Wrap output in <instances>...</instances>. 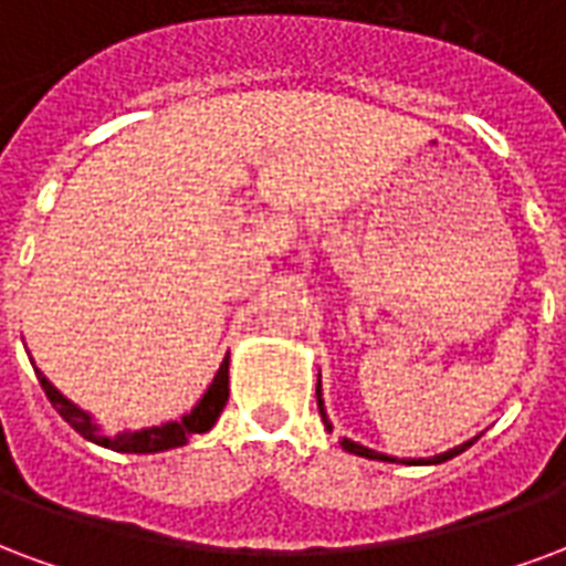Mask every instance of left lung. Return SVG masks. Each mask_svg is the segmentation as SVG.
I'll use <instances>...</instances> for the list:
<instances>
[{
  "label": "left lung",
  "instance_id": "8db88e82",
  "mask_svg": "<svg viewBox=\"0 0 566 566\" xmlns=\"http://www.w3.org/2000/svg\"><path fill=\"white\" fill-rule=\"evenodd\" d=\"M316 403H319V416H323L325 428L332 431V422H328V416H325L323 389H319V382H316ZM470 443H473V440H468V443H461V447L449 449V452H443V455H434V458H407V461H401V464H440V461H449V458H455L458 452H464V449H468ZM340 447H344L346 452H353V455L374 458V461H398V458H389V455H382V452H374V449L361 447V443H356V440H349V437H344V440H340Z\"/></svg>",
  "mask_w": 566,
  "mask_h": 566
}]
</instances>
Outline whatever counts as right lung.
Wrapping results in <instances>:
<instances>
[{"label":"right lung","instance_id":"right-lung-1","mask_svg":"<svg viewBox=\"0 0 566 566\" xmlns=\"http://www.w3.org/2000/svg\"><path fill=\"white\" fill-rule=\"evenodd\" d=\"M35 377H39L44 395L51 398L53 410L63 416L65 422L72 424L74 431L84 437V440H93L98 447L114 449V452H138V455L184 447L192 434H205V431H210L213 422L220 419L222 407L229 401V356H226L222 358L220 370H217V377H213V382L208 386V391L201 395V401H198L187 416H180L177 422H163L153 424V428H142V431H123V434L108 437L98 428V422H93V416L86 413V410H81L77 403L69 401L63 391L56 389L39 368H35Z\"/></svg>","mask_w":566,"mask_h":566}]
</instances>
